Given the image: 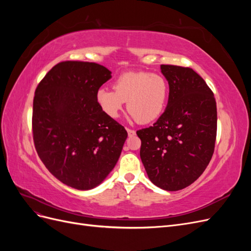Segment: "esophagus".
<instances>
[{
	"instance_id": "34e87169",
	"label": "esophagus",
	"mask_w": 251,
	"mask_h": 251,
	"mask_svg": "<svg viewBox=\"0 0 251 251\" xmlns=\"http://www.w3.org/2000/svg\"><path fill=\"white\" fill-rule=\"evenodd\" d=\"M126 132H127L128 136H134L136 133L134 130H131V128H126Z\"/></svg>"
}]
</instances>
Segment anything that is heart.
<instances>
[{"mask_svg":"<svg viewBox=\"0 0 251 251\" xmlns=\"http://www.w3.org/2000/svg\"><path fill=\"white\" fill-rule=\"evenodd\" d=\"M114 91L100 88L96 101L109 117L116 118L126 101L130 117L149 124L161 115L169 95V83L160 74L126 72L116 78Z\"/></svg>","mask_w":251,"mask_h":251,"instance_id":"b5f03b06","label":"heart"}]
</instances>
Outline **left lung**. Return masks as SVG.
I'll use <instances>...</instances> for the list:
<instances>
[{
    "label": "left lung",
    "mask_w": 251,
    "mask_h": 251,
    "mask_svg": "<svg viewBox=\"0 0 251 251\" xmlns=\"http://www.w3.org/2000/svg\"><path fill=\"white\" fill-rule=\"evenodd\" d=\"M160 69L169 82L168 105L153 126L137 131L140 158L151 183L176 192L194 183L214 154L217 104L191 68L161 65Z\"/></svg>",
    "instance_id": "8db88e82"
}]
</instances>
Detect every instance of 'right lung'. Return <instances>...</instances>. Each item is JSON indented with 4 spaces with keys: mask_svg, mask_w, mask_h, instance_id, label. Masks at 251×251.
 <instances>
[{
    "mask_svg": "<svg viewBox=\"0 0 251 251\" xmlns=\"http://www.w3.org/2000/svg\"><path fill=\"white\" fill-rule=\"evenodd\" d=\"M111 71L95 63L63 62L39 83L32 132L37 155L64 184L88 191L116 165L127 133L101 111L96 92Z\"/></svg>",
    "mask_w": 251,
    "mask_h": 251,
    "instance_id": "1",
    "label": "right lung"
}]
</instances>
